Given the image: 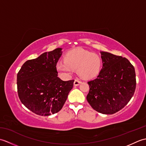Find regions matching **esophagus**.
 <instances>
[{
    "label": "esophagus",
    "instance_id": "34e87169",
    "mask_svg": "<svg viewBox=\"0 0 146 146\" xmlns=\"http://www.w3.org/2000/svg\"><path fill=\"white\" fill-rule=\"evenodd\" d=\"M81 81H80L78 80H75V82H74V85L75 86H78L79 85L80 83H81Z\"/></svg>",
    "mask_w": 146,
    "mask_h": 146
}]
</instances>
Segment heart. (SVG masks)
<instances>
[{
    "mask_svg": "<svg viewBox=\"0 0 146 146\" xmlns=\"http://www.w3.org/2000/svg\"><path fill=\"white\" fill-rule=\"evenodd\" d=\"M102 67V60L98 55L82 49H76L65 55L64 61H59L56 69L63 75L69 76L77 70L78 75L84 80L97 76Z\"/></svg>",
    "mask_w": 146,
    "mask_h": 146,
    "instance_id": "b5f03b06",
    "label": "heart"
}]
</instances>
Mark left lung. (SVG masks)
Returning a JSON list of instances; mask_svg holds the SVG:
<instances>
[{"mask_svg": "<svg viewBox=\"0 0 146 146\" xmlns=\"http://www.w3.org/2000/svg\"><path fill=\"white\" fill-rule=\"evenodd\" d=\"M103 66L97 78L88 82L89 104L98 112L113 114L128 104L136 86L134 67L125 58L102 51Z\"/></svg>", "mask_w": 146, "mask_h": 146, "instance_id": "left-lung-1", "label": "left lung"}]
</instances>
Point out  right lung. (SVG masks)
<instances>
[{
  "instance_id": "obj_1",
  "label": "right lung",
  "mask_w": 146,
  "mask_h": 146,
  "mask_svg": "<svg viewBox=\"0 0 146 146\" xmlns=\"http://www.w3.org/2000/svg\"><path fill=\"white\" fill-rule=\"evenodd\" d=\"M62 48L45 52L27 60L17 75V93L22 104L33 113L49 116L58 112L73 86L74 80L58 77L56 64Z\"/></svg>"
}]
</instances>
